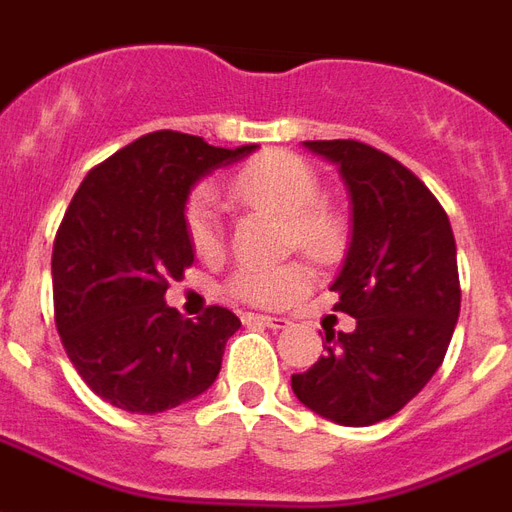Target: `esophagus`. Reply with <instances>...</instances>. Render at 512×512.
<instances>
[{
	"label": "esophagus",
	"mask_w": 512,
	"mask_h": 512,
	"mask_svg": "<svg viewBox=\"0 0 512 512\" xmlns=\"http://www.w3.org/2000/svg\"><path fill=\"white\" fill-rule=\"evenodd\" d=\"M242 321L245 324H259V326H267V329H286L288 326V318H280V315H261V313H248L242 315Z\"/></svg>",
	"instance_id": "34e87169"
}]
</instances>
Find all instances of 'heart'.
Segmentation results:
<instances>
[{"instance_id":"obj_1","label":"heart","mask_w":512,"mask_h":512,"mask_svg":"<svg viewBox=\"0 0 512 512\" xmlns=\"http://www.w3.org/2000/svg\"><path fill=\"white\" fill-rule=\"evenodd\" d=\"M229 197L261 213L278 215L291 229V240L313 259H329L340 248V224L321 202V183L305 161L291 153H261L229 180ZM183 226L191 248L199 256L221 251V226L215 199L197 188L183 210ZM310 288V272L302 264L283 267H242L229 280V294L261 307L288 305Z\"/></svg>"}]
</instances>
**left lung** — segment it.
I'll return each instance as SVG.
<instances>
[{
	"mask_svg": "<svg viewBox=\"0 0 512 512\" xmlns=\"http://www.w3.org/2000/svg\"><path fill=\"white\" fill-rule=\"evenodd\" d=\"M351 194V245L332 291L353 332H326V356L291 388L305 407L343 426L391 418L443 364L461 288L448 215L421 180L378 148L313 140Z\"/></svg>",
	"mask_w": 512,
	"mask_h": 512,
	"instance_id": "1",
	"label": "left lung"
}]
</instances>
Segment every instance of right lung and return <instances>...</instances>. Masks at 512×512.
<instances>
[{
	"mask_svg": "<svg viewBox=\"0 0 512 512\" xmlns=\"http://www.w3.org/2000/svg\"><path fill=\"white\" fill-rule=\"evenodd\" d=\"M256 148L153 132L80 183L53 242V307L64 351L96 397L153 416L215 383L240 318L207 307L191 321L164 294L194 261L183 226L191 188Z\"/></svg>",
	"mask_w": 512,
	"mask_h": 512,
	"instance_id": "obj_1",
	"label": "right lung"
}]
</instances>
